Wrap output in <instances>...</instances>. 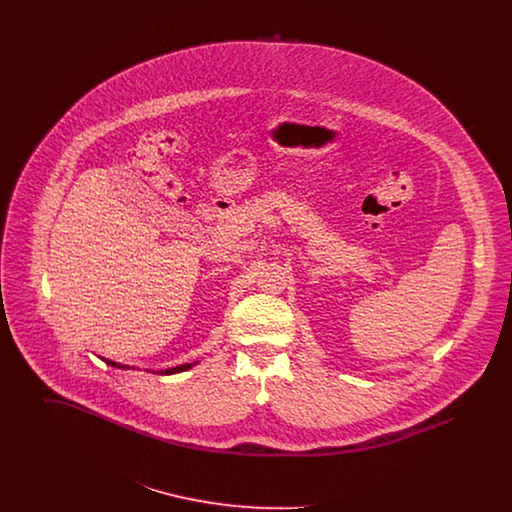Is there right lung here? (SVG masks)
Listing matches in <instances>:
<instances>
[{
  "label": "right lung",
  "instance_id": "right-lung-1",
  "mask_svg": "<svg viewBox=\"0 0 512 512\" xmlns=\"http://www.w3.org/2000/svg\"><path fill=\"white\" fill-rule=\"evenodd\" d=\"M101 359H103V357H101ZM103 361H105L107 365L113 366V368H121V370H130V368H132V370H134V366L122 365V363H115V361H109V359H103ZM197 363H199V361H195V363H186V365L172 366V368H165V370H155V372H159V374H167V376H169V374L184 372V370L192 368V366L197 365ZM138 370H140V368H138ZM147 372H153V370H149V368H147ZM155 372H153V374H155Z\"/></svg>",
  "mask_w": 512,
  "mask_h": 512
}]
</instances>
